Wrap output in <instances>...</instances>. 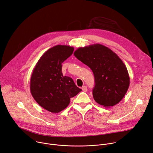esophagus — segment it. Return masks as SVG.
Listing matches in <instances>:
<instances>
[{
	"label": "esophagus",
	"mask_w": 153,
	"mask_h": 153,
	"mask_svg": "<svg viewBox=\"0 0 153 153\" xmlns=\"http://www.w3.org/2000/svg\"><path fill=\"white\" fill-rule=\"evenodd\" d=\"M82 90H83L84 92H86V91H87V87H86V86H83L82 88Z\"/></svg>",
	"instance_id": "1"
}]
</instances>
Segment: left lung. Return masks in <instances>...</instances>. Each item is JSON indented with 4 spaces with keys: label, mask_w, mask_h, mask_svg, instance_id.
Returning a JSON list of instances; mask_svg holds the SVG:
<instances>
[{
    "label": "left lung",
    "mask_w": 153,
    "mask_h": 153,
    "mask_svg": "<svg viewBox=\"0 0 153 153\" xmlns=\"http://www.w3.org/2000/svg\"><path fill=\"white\" fill-rule=\"evenodd\" d=\"M74 56L93 71L95 101L105 107L118 104L130 85L127 68L119 57L100 44L79 48L74 52Z\"/></svg>",
    "instance_id": "1"
}]
</instances>
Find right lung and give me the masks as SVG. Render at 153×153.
I'll use <instances>...</instances> for the list:
<instances>
[{
	"mask_svg": "<svg viewBox=\"0 0 153 153\" xmlns=\"http://www.w3.org/2000/svg\"><path fill=\"white\" fill-rule=\"evenodd\" d=\"M74 51L73 47L66 45L53 46L43 53L33 69L30 79L31 95L40 106L51 112L65 109L70 98L82 91L72 78L62 72V64Z\"/></svg>",
	"mask_w": 153,
	"mask_h": 153,
	"instance_id": "right-lung-1",
	"label": "right lung"
}]
</instances>
